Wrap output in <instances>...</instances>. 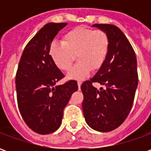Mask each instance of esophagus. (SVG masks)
I'll use <instances>...</instances> for the list:
<instances>
[{"mask_svg": "<svg viewBox=\"0 0 151 151\" xmlns=\"http://www.w3.org/2000/svg\"><path fill=\"white\" fill-rule=\"evenodd\" d=\"M81 85H82V82H78V89L80 90L81 88Z\"/></svg>", "mask_w": 151, "mask_h": 151, "instance_id": "34e87169", "label": "esophagus"}]
</instances>
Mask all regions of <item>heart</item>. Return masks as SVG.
I'll return each instance as SVG.
<instances>
[{"label":"heart","mask_w":151,"mask_h":151,"mask_svg":"<svg viewBox=\"0 0 151 151\" xmlns=\"http://www.w3.org/2000/svg\"><path fill=\"white\" fill-rule=\"evenodd\" d=\"M109 47L110 40L104 31L77 27L63 35L62 43L53 41L50 44L49 55L62 71H69L76 56L78 62L69 71L68 78L82 80L91 69L97 70L103 65Z\"/></svg>","instance_id":"obj_1"}]
</instances>
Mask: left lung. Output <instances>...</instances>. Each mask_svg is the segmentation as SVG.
Wrapping results in <instances>:
<instances>
[{"label": "left lung", "mask_w": 151, "mask_h": 151, "mask_svg": "<svg viewBox=\"0 0 151 151\" xmlns=\"http://www.w3.org/2000/svg\"><path fill=\"white\" fill-rule=\"evenodd\" d=\"M110 40L107 59L92 78L81 86L84 96L82 111L93 129L109 132L123 123L133 106L138 75L133 47L119 28L111 24H94ZM104 85L100 91L93 84Z\"/></svg>", "instance_id": "left-lung-1"}]
</instances>
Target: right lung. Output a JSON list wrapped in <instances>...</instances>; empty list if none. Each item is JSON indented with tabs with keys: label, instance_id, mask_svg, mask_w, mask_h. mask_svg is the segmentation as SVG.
<instances>
[{
	"label": "right lung",
	"instance_id": "obj_1",
	"mask_svg": "<svg viewBox=\"0 0 151 151\" xmlns=\"http://www.w3.org/2000/svg\"><path fill=\"white\" fill-rule=\"evenodd\" d=\"M67 23H47L32 38L19 60L15 83L17 101L22 119L27 126L40 134H48L61 124L63 111L78 83L70 80L56 83L65 75L49 55L50 44Z\"/></svg>",
	"mask_w": 151,
	"mask_h": 151
}]
</instances>
